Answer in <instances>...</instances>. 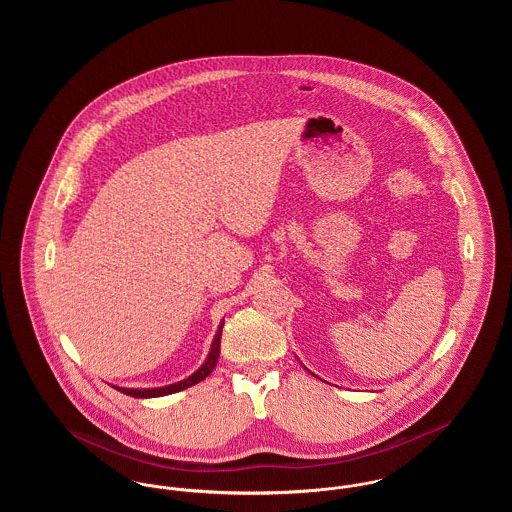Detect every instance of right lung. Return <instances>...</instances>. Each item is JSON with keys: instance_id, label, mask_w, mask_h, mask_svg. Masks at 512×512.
<instances>
[{"instance_id": "obj_1", "label": "right lung", "mask_w": 512, "mask_h": 512, "mask_svg": "<svg viewBox=\"0 0 512 512\" xmlns=\"http://www.w3.org/2000/svg\"><path fill=\"white\" fill-rule=\"evenodd\" d=\"M222 326H224V318L220 320L219 328H217V334H215V338L211 341V349H209L207 359L203 361V365L199 366V368L195 370L192 376H188V378H184V380H180V382L169 384V386H161V388H119V386H113V388L121 391V393L130 395V397L149 399V397H163V395H171V393H176V391L186 390V388H190V386H195L197 382L205 380V378L213 372V368L217 366V361H219L220 355V336H222Z\"/></svg>"}]
</instances>
